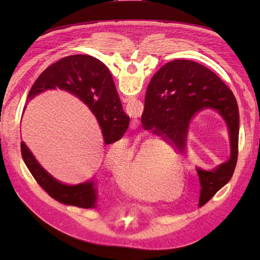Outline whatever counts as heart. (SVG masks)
<instances>
[{
  "label": "heart",
  "mask_w": 260,
  "mask_h": 260,
  "mask_svg": "<svg viewBox=\"0 0 260 260\" xmlns=\"http://www.w3.org/2000/svg\"><path fill=\"white\" fill-rule=\"evenodd\" d=\"M116 145L114 144L108 148L105 157L106 164L113 169L118 165L116 159L117 152L115 151ZM169 149L166 143L159 140H145L141 144V148L136 149V156L129 166L115 170L117 181L122 190L140 200L154 201L161 199V185L167 181L177 178L179 172L177 161L171 170L165 171L157 160L161 157L159 153L168 152ZM175 186V182H169L166 185V190L171 192Z\"/></svg>",
  "instance_id": "obj_1"
}]
</instances>
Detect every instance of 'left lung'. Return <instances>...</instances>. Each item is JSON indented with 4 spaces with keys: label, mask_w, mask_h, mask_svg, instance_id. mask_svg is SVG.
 <instances>
[{
    "label": "left lung",
    "mask_w": 260,
    "mask_h": 260,
    "mask_svg": "<svg viewBox=\"0 0 260 260\" xmlns=\"http://www.w3.org/2000/svg\"><path fill=\"white\" fill-rule=\"evenodd\" d=\"M221 116L230 132L231 156L215 171L198 169L202 185L200 205L206 204L233 176L239 152L240 113L234 94L210 69L198 62L176 59L167 62L147 86L141 122L170 146L183 151L188 124L203 109Z\"/></svg>",
    "instance_id": "1"
}]
</instances>
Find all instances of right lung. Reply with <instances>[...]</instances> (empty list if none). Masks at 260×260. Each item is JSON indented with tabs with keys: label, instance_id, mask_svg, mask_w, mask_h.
<instances>
[{
	"label": "right lung",
	"instance_id": "obj_1",
	"mask_svg": "<svg viewBox=\"0 0 260 260\" xmlns=\"http://www.w3.org/2000/svg\"><path fill=\"white\" fill-rule=\"evenodd\" d=\"M66 90L88 105L98 118L106 144L120 140L129 127L130 118L122 111L113 77L103 62L90 55H70L46 68L37 78L27 102L50 89ZM21 156L37 182L52 199L64 205L95 207L96 190L93 182L66 185L46 172L21 142Z\"/></svg>",
	"mask_w": 260,
	"mask_h": 260
}]
</instances>
